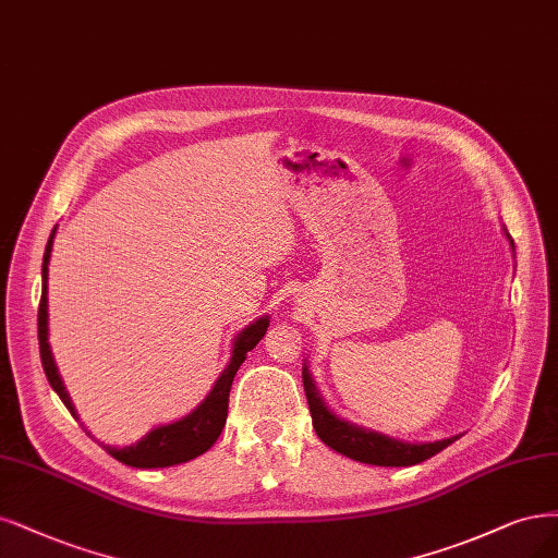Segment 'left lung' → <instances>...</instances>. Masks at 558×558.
I'll list each match as a JSON object with an SVG mask.
<instances>
[{"label":"left lung","instance_id":"left-lung-1","mask_svg":"<svg viewBox=\"0 0 558 558\" xmlns=\"http://www.w3.org/2000/svg\"><path fill=\"white\" fill-rule=\"evenodd\" d=\"M302 383H304V395H306V401H310L312 422L318 438L325 446H330L332 450L355 459V462L374 464V466H413V464L425 462V459L434 457L436 452L448 448L459 438V436H452V438L436 440V444L415 446V444H401V440L388 438L376 432L360 429L328 411V407H325L323 399L318 397L316 386L312 383V376L306 374V369H302Z\"/></svg>","mask_w":558,"mask_h":558}]
</instances>
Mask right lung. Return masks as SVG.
<instances>
[{"mask_svg": "<svg viewBox=\"0 0 558 558\" xmlns=\"http://www.w3.org/2000/svg\"><path fill=\"white\" fill-rule=\"evenodd\" d=\"M52 238L54 230L50 233V240L46 244V254H44V288H41V302H38V351H41V364L44 372L48 376V383L52 390L60 395L64 401V407L75 415L73 403L62 386V378L57 374L54 360L50 355V345H48V260L52 252ZM267 325L270 320L260 318L256 323L248 325V328L235 339V349L233 357H230V364L226 372L219 376L217 386L213 392L207 395V399L201 403V407L178 420L172 425L157 427L155 432H149L143 440H138L136 446H126V448H108L106 450L118 459V462L126 466H136V469H163V466H175L182 462H189L209 448L215 446V440L219 438L226 417H228V395L230 386H233V378L240 369V364L246 360V353L256 349V343L263 339L267 332Z\"/></svg>", "mask_w": 558, "mask_h": 558, "instance_id": "right-lung-1", "label": "right lung"}]
</instances>
